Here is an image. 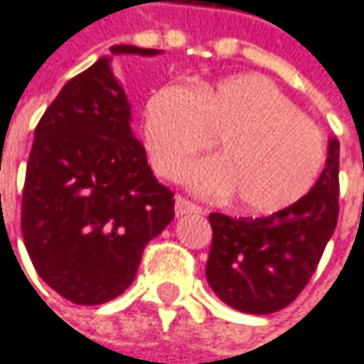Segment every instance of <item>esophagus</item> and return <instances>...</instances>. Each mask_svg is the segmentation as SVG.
I'll return each instance as SVG.
<instances>
[{"mask_svg": "<svg viewBox=\"0 0 364 364\" xmlns=\"http://www.w3.org/2000/svg\"><path fill=\"white\" fill-rule=\"evenodd\" d=\"M174 213L181 218V215H188V213H203V209L198 207V205H194V203H190L188 198H176L174 200Z\"/></svg>", "mask_w": 364, "mask_h": 364, "instance_id": "1", "label": "esophagus"}]
</instances>
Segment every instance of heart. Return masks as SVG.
<instances>
[{
    "label": "heart",
    "mask_w": 364,
    "mask_h": 364,
    "mask_svg": "<svg viewBox=\"0 0 364 364\" xmlns=\"http://www.w3.org/2000/svg\"><path fill=\"white\" fill-rule=\"evenodd\" d=\"M220 134L222 155L198 161L188 183L205 196L235 192L239 207L271 213L301 200L322 170V132L264 76L168 82L142 112V138L157 174L176 178Z\"/></svg>",
    "instance_id": "obj_1"
}]
</instances>
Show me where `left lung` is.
Segmentation results:
<instances>
[{"mask_svg":"<svg viewBox=\"0 0 364 364\" xmlns=\"http://www.w3.org/2000/svg\"><path fill=\"white\" fill-rule=\"evenodd\" d=\"M339 215V140L328 138L326 166L316 186L269 218L211 213L213 243L207 260L211 290L232 309L275 314L311 279Z\"/></svg>","mask_w":364,"mask_h":364,"instance_id":"1","label":"left lung"}]
</instances>
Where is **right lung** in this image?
Instances as JSON below:
<instances>
[{"label": "right lung", "instance_id": "obj_1", "mask_svg": "<svg viewBox=\"0 0 364 364\" xmlns=\"http://www.w3.org/2000/svg\"><path fill=\"white\" fill-rule=\"evenodd\" d=\"M112 55L155 57L132 44ZM174 218L132 129L110 57L63 85L42 114L27 161L21 230L38 275L76 305H102L136 277L144 245Z\"/></svg>", "mask_w": 364, "mask_h": 364}]
</instances>
